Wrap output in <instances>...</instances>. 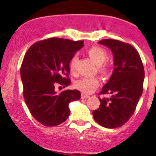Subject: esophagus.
Instances as JSON below:
<instances>
[{
    "label": "esophagus",
    "mask_w": 156,
    "mask_h": 156,
    "mask_svg": "<svg viewBox=\"0 0 156 156\" xmlns=\"http://www.w3.org/2000/svg\"><path fill=\"white\" fill-rule=\"evenodd\" d=\"M89 95H87V94H81V98L82 99H86V98H89Z\"/></svg>",
    "instance_id": "34e87169"
}]
</instances>
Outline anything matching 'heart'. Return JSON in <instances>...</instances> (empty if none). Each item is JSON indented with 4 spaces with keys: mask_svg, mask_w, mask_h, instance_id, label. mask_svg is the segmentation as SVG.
I'll list each match as a JSON object with an SVG mask.
<instances>
[{
    "mask_svg": "<svg viewBox=\"0 0 156 156\" xmlns=\"http://www.w3.org/2000/svg\"><path fill=\"white\" fill-rule=\"evenodd\" d=\"M87 53L91 59L98 65V72L103 76H108L109 73L108 67L106 64H103L108 57L107 52L103 48L99 47V46H93L87 51ZM77 62H78L77 55L73 56L69 61V69L71 73H74L76 70ZM99 84L100 81L98 78L85 77L77 80L74 86L77 89L81 91L83 94H90L99 87Z\"/></svg>",
    "mask_w": 156,
    "mask_h": 156,
    "instance_id": "obj_1",
    "label": "heart"
}]
</instances>
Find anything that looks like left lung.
I'll list each match as a JSON object with an SVG mask.
<instances>
[{"label": "left lung", "mask_w": 156, "mask_h": 156, "mask_svg": "<svg viewBox=\"0 0 156 156\" xmlns=\"http://www.w3.org/2000/svg\"><path fill=\"white\" fill-rule=\"evenodd\" d=\"M111 50L114 56V71L100 94L99 108L92 112L94 120L101 126L115 128L122 126L135 112L143 92L144 66L136 50L116 39L98 42Z\"/></svg>", "instance_id": "left-lung-1"}]
</instances>
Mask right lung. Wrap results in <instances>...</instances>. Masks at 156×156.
<instances>
[{
  "label": "right lung",
  "mask_w": 156,
  "mask_h": 156,
  "mask_svg": "<svg viewBox=\"0 0 156 156\" xmlns=\"http://www.w3.org/2000/svg\"><path fill=\"white\" fill-rule=\"evenodd\" d=\"M83 41L50 38L30 47L20 68L23 97L31 115L44 126H55L69 117V104L80 98L77 89L58 93L55 86L70 84L69 61Z\"/></svg>",
  "instance_id": "1"
}]
</instances>
